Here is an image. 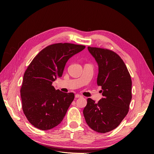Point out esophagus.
<instances>
[{
    "instance_id": "1",
    "label": "esophagus",
    "mask_w": 154,
    "mask_h": 154,
    "mask_svg": "<svg viewBox=\"0 0 154 154\" xmlns=\"http://www.w3.org/2000/svg\"><path fill=\"white\" fill-rule=\"evenodd\" d=\"M82 97V95H79V94H75V98H80V97Z\"/></svg>"
}]
</instances>
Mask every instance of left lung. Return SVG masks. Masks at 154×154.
I'll return each mask as SVG.
<instances>
[{
	"label": "left lung",
	"mask_w": 154,
	"mask_h": 154,
	"mask_svg": "<svg viewBox=\"0 0 154 154\" xmlns=\"http://www.w3.org/2000/svg\"><path fill=\"white\" fill-rule=\"evenodd\" d=\"M99 66L97 85L103 98L95 103L91 98L84 109L87 125L92 130L106 133L117 127L127 116L132 99V80L123 60L114 51L88 47Z\"/></svg>",
	"instance_id": "obj_1"
}]
</instances>
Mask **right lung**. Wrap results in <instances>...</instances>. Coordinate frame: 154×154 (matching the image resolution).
I'll list each match as a JSON object with an SVG mask.
<instances>
[{"mask_svg":"<svg viewBox=\"0 0 154 154\" xmlns=\"http://www.w3.org/2000/svg\"><path fill=\"white\" fill-rule=\"evenodd\" d=\"M85 48L70 43L54 44L42 49L29 64L23 75L20 96L24 114L35 127L49 130L62 121L74 94L55 90L52 82L62 77L71 57Z\"/></svg>","mask_w":154,"mask_h":154,"instance_id":"add662e5","label":"right lung"}]
</instances>
